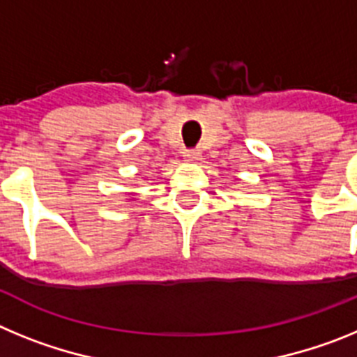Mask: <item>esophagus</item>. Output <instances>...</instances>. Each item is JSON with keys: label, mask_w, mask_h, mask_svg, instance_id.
<instances>
[{"label": "esophagus", "mask_w": 357, "mask_h": 357, "mask_svg": "<svg viewBox=\"0 0 357 357\" xmlns=\"http://www.w3.org/2000/svg\"><path fill=\"white\" fill-rule=\"evenodd\" d=\"M182 157L185 160H189V162H195V160L200 159V150L198 148H189V150L182 151Z\"/></svg>", "instance_id": "34e87169"}]
</instances>
